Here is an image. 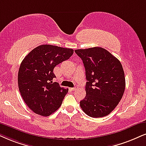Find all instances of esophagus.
<instances>
[{
  "mask_svg": "<svg viewBox=\"0 0 146 146\" xmlns=\"http://www.w3.org/2000/svg\"><path fill=\"white\" fill-rule=\"evenodd\" d=\"M71 90H72V91H75V90H77V86H75V87H74V88H71Z\"/></svg>",
  "mask_w": 146,
  "mask_h": 146,
  "instance_id": "esophagus-1",
  "label": "esophagus"
}]
</instances>
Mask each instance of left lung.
<instances>
[{"instance_id": "obj_1", "label": "left lung", "mask_w": 146, "mask_h": 146, "mask_svg": "<svg viewBox=\"0 0 146 146\" xmlns=\"http://www.w3.org/2000/svg\"><path fill=\"white\" fill-rule=\"evenodd\" d=\"M86 69V96L80 101L82 109L89 117L109 114L122 98L125 78L119 59L106 49L94 47L75 50Z\"/></svg>"}]
</instances>
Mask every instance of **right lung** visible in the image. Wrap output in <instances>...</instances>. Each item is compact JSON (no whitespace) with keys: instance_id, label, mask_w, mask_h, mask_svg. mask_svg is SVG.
<instances>
[{"instance_id":"add662e5","label":"right lung","mask_w":146,"mask_h":146,"mask_svg":"<svg viewBox=\"0 0 146 146\" xmlns=\"http://www.w3.org/2000/svg\"><path fill=\"white\" fill-rule=\"evenodd\" d=\"M73 50L44 44L33 49L22 60L18 86L27 106L36 114L48 117L61 105L68 89L52 83L53 69L69 59Z\"/></svg>"}]
</instances>
